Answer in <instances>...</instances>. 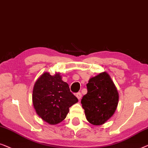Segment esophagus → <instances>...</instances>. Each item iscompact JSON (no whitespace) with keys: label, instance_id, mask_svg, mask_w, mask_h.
<instances>
[{"label":"esophagus","instance_id":"1","mask_svg":"<svg viewBox=\"0 0 148 148\" xmlns=\"http://www.w3.org/2000/svg\"><path fill=\"white\" fill-rule=\"evenodd\" d=\"M76 97L78 98V100H80L81 97H82V94H81V92H78V93H77V94L76 95Z\"/></svg>","mask_w":148,"mask_h":148}]
</instances>
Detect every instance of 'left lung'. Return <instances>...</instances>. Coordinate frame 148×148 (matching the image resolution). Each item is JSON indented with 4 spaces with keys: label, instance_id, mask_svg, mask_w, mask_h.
<instances>
[{
    "label": "left lung",
    "instance_id": "8db88e82",
    "mask_svg": "<svg viewBox=\"0 0 148 148\" xmlns=\"http://www.w3.org/2000/svg\"><path fill=\"white\" fill-rule=\"evenodd\" d=\"M87 94L81 100L86 119L95 125L107 121L115 112L119 103V93L111 76L106 72L89 79Z\"/></svg>",
    "mask_w": 148,
    "mask_h": 148
}]
</instances>
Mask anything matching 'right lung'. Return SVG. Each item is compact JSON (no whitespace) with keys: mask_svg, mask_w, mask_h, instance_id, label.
Wrapping results in <instances>:
<instances>
[{"mask_svg":"<svg viewBox=\"0 0 148 148\" xmlns=\"http://www.w3.org/2000/svg\"><path fill=\"white\" fill-rule=\"evenodd\" d=\"M32 101L37 115L49 124L56 125L66 117L69 108L78 100L60 73L51 76L44 72L35 83Z\"/></svg>","mask_w":148,"mask_h":148,"instance_id":"obj_1","label":"right lung"}]
</instances>
